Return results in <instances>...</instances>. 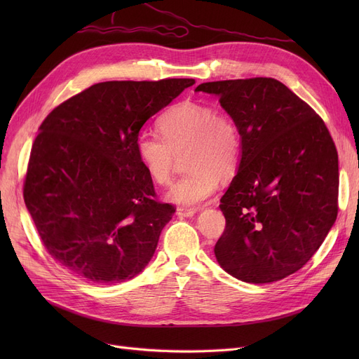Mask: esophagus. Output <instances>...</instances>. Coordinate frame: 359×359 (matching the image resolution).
Listing matches in <instances>:
<instances>
[{"instance_id":"esophagus-1","label":"esophagus","mask_w":359,"mask_h":359,"mask_svg":"<svg viewBox=\"0 0 359 359\" xmlns=\"http://www.w3.org/2000/svg\"><path fill=\"white\" fill-rule=\"evenodd\" d=\"M176 214L179 217H192L196 214V208H189V206H179Z\"/></svg>"}]
</instances>
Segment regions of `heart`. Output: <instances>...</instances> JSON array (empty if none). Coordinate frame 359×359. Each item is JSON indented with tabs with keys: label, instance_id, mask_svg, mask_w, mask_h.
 <instances>
[{
	"label": "heart",
	"instance_id": "1",
	"mask_svg": "<svg viewBox=\"0 0 359 359\" xmlns=\"http://www.w3.org/2000/svg\"><path fill=\"white\" fill-rule=\"evenodd\" d=\"M160 135L142 134L137 156L154 183L165 186L184 156L189 168L167 194L179 205H199L211 198L221 177H231L238 168L243 137L230 111L211 104L184 100L170 106L157 121Z\"/></svg>",
	"mask_w": 359,
	"mask_h": 359
}]
</instances>
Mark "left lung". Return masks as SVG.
<instances>
[{
  "label": "left lung",
  "mask_w": 359,
  "mask_h": 359,
  "mask_svg": "<svg viewBox=\"0 0 359 359\" xmlns=\"http://www.w3.org/2000/svg\"><path fill=\"white\" fill-rule=\"evenodd\" d=\"M243 137L238 172L219 208L215 244L224 271L250 284L303 268L337 217V151L323 119L285 84L256 77L202 83Z\"/></svg>",
  "instance_id": "obj_1"
}]
</instances>
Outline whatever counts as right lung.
Returning a JSON list of instances; mask_svg holds the SVG:
<instances>
[{"label": "right lung", "instance_id": "add662e5", "mask_svg": "<svg viewBox=\"0 0 359 359\" xmlns=\"http://www.w3.org/2000/svg\"><path fill=\"white\" fill-rule=\"evenodd\" d=\"M192 79L106 81L56 106L32 145L23 196L48 253L94 284L138 275L176 212L137 156L142 125Z\"/></svg>", "mask_w": 359, "mask_h": 359}]
</instances>
